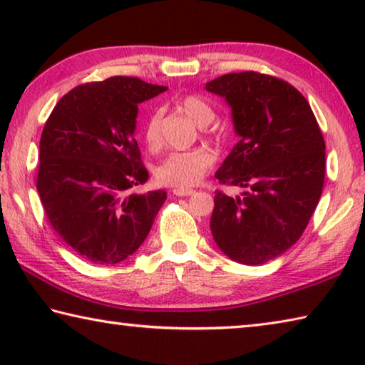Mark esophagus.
Masks as SVG:
<instances>
[{
  "mask_svg": "<svg viewBox=\"0 0 365 365\" xmlns=\"http://www.w3.org/2000/svg\"><path fill=\"white\" fill-rule=\"evenodd\" d=\"M196 191L195 190H191V188H175L174 190V195L175 196H191V195H195Z\"/></svg>",
  "mask_w": 365,
  "mask_h": 365,
  "instance_id": "esophagus-1",
  "label": "esophagus"
}]
</instances>
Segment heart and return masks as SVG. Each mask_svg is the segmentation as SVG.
Listing matches in <instances>:
<instances>
[{"instance_id":"heart-1","label":"heart","mask_w":365,"mask_h":365,"mask_svg":"<svg viewBox=\"0 0 365 365\" xmlns=\"http://www.w3.org/2000/svg\"><path fill=\"white\" fill-rule=\"evenodd\" d=\"M177 106L183 110L191 120L196 122L200 127H207L212 123L215 115V108L207 100L197 95H185L177 101ZM163 114L160 110L148 117L143 130V138L150 150H158L160 143L159 127ZM207 137L215 143H224L228 138V130L224 127H211L207 130ZM215 163L214 153L209 148H195L190 151H174L165 156L154 169L158 182L168 187L187 188L193 187L205 177L206 172L212 168Z\"/></svg>"}]
</instances>
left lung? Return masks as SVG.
I'll return each mask as SVG.
<instances>
[{
    "mask_svg": "<svg viewBox=\"0 0 365 365\" xmlns=\"http://www.w3.org/2000/svg\"><path fill=\"white\" fill-rule=\"evenodd\" d=\"M232 108L233 146L215 178L243 188L217 190L211 232L232 261L257 265L298 242L325 180V141L316 115L293 85L267 73H225L206 83Z\"/></svg>",
    "mask_w": 365,
    "mask_h": 365,
    "instance_id": "8db88e82",
    "label": "left lung"
}]
</instances>
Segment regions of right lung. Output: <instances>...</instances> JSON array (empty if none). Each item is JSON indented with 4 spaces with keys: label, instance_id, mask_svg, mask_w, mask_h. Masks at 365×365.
Segmentation results:
<instances>
[{
    "label": "right lung",
    "instance_id": "add662e5",
    "mask_svg": "<svg viewBox=\"0 0 365 365\" xmlns=\"http://www.w3.org/2000/svg\"><path fill=\"white\" fill-rule=\"evenodd\" d=\"M165 90L115 76L72 88L48 117L36 190L54 232L86 261L132 256L168 200L164 190L138 193L150 174L133 138L138 104Z\"/></svg>",
    "mask_w": 365,
    "mask_h": 365
}]
</instances>
